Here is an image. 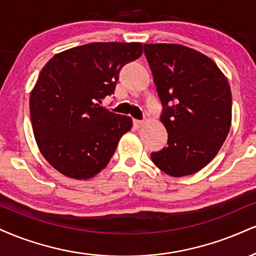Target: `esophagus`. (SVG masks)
<instances>
[{
	"mask_svg": "<svg viewBox=\"0 0 256 256\" xmlns=\"http://www.w3.org/2000/svg\"><path fill=\"white\" fill-rule=\"evenodd\" d=\"M134 125L136 126L137 128H140L144 125V122H142V120H134Z\"/></svg>",
	"mask_w": 256,
	"mask_h": 256,
	"instance_id": "1",
	"label": "esophagus"
}]
</instances>
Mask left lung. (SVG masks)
Here are the masks:
<instances>
[{
	"instance_id": "left-lung-1",
	"label": "left lung",
	"mask_w": 256,
	"mask_h": 256,
	"mask_svg": "<svg viewBox=\"0 0 256 256\" xmlns=\"http://www.w3.org/2000/svg\"><path fill=\"white\" fill-rule=\"evenodd\" d=\"M144 54L168 132V146L152 152V162L170 176L194 174L214 158L230 131L229 83L217 64L194 48L144 44Z\"/></svg>"
}]
</instances>
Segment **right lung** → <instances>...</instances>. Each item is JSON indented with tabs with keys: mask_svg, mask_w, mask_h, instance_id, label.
Wrapping results in <instances>:
<instances>
[{
	"mask_svg": "<svg viewBox=\"0 0 256 256\" xmlns=\"http://www.w3.org/2000/svg\"><path fill=\"white\" fill-rule=\"evenodd\" d=\"M140 42H90L51 58L30 96L40 152L64 176L88 180L106 167L132 119L104 108L124 64L142 54Z\"/></svg>",
	"mask_w": 256,
	"mask_h": 256,
	"instance_id": "obj_1",
	"label": "right lung"
}]
</instances>
